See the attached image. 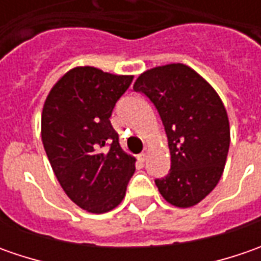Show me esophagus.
Segmentation results:
<instances>
[{"label":"esophagus","mask_w":261,"mask_h":261,"mask_svg":"<svg viewBox=\"0 0 261 261\" xmlns=\"http://www.w3.org/2000/svg\"><path fill=\"white\" fill-rule=\"evenodd\" d=\"M146 156H148V149L145 148V149L139 154V161H142V163H144V161L146 160Z\"/></svg>","instance_id":"obj_1"}]
</instances>
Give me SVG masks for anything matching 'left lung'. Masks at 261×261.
<instances>
[{
  "instance_id": "1",
  "label": "left lung",
  "mask_w": 261,
  "mask_h": 261,
  "mask_svg": "<svg viewBox=\"0 0 261 261\" xmlns=\"http://www.w3.org/2000/svg\"><path fill=\"white\" fill-rule=\"evenodd\" d=\"M135 91L154 103L168 138L171 168L155 185L168 203L197 205L218 185L229 149V120L214 87L185 64L151 68Z\"/></svg>"
}]
</instances>
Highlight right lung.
I'll return each mask as SVG.
<instances>
[{
    "label": "right lung",
    "mask_w": 261,
    "mask_h": 261,
    "mask_svg": "<svg viewBox=\"0 0 261 261\" xmlns=\"http://www.w3.org/2000/svg\"><path fill=\"white\" fill-rule=\"evenodd\" d=\"M134 75L75 66L61 76L42 110V142L66 196L91 214L119 205L135 173V156L119 145L110 123L116 101Z\"/></svg>",
    "instance_id": "1"
}]
</instances>
